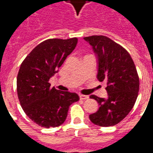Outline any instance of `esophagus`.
<instances>
[{
    "label": "esophagus",
    "mask_w": 153,
    "mask_h": 153,
    "mask_svg": "<svg viewBox=\"0 0 153 153\" xmlns=\"http://www.w3.org/2000/svg\"><path fill=\"white\" fill-rule=\"evenodd\" d=\"M79 98L81 100H86L88 98V96H87V95H83V94H79Z\"/></svg>",
    "instance_id": "34e87169"
}]
</instances>
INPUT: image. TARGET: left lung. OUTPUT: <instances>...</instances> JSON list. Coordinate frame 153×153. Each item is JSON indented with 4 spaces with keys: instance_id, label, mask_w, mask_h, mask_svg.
<instances>
[{
    "instance_id": "1",
    "label": "left lung",
    "mask_w": 153,
    "mask_h": 153,
    "mask_svg": "<svg viewBox=\"0 0 153 153\" xmlns=\"http://www.w3.org/2000/svg\"><path fill=\"white\" fill-rule=\"evenodd\" d=\"M92 46L97 58V75L106 83L107 97L91 95L99 108L89 115L94 125L109 127L117 125L134 106L139 90V79L130 55L125 48L102 35L83 38Z\"/></svg>"
}]
</instances>
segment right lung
<instances>
[{
	"label": "right lung",
	"instance_id": "add662e5",
	"mask_svg": "<svg viewBox=\"0 0 153 153\" xmlns=\"http://www.w3.org/2000/svg\"><path fill=\"white\" fill-rule=\"evenodd\" d=\"M78 38H51L38 44L22 62L17 76V93L28 117L45 128L62 125L69 107L78 102L75 93L51 88L49 79L57 73L75 48Z\"/></svg>",
	"mask_w": 153,
	"mask_h": 153
}]
</instances>
